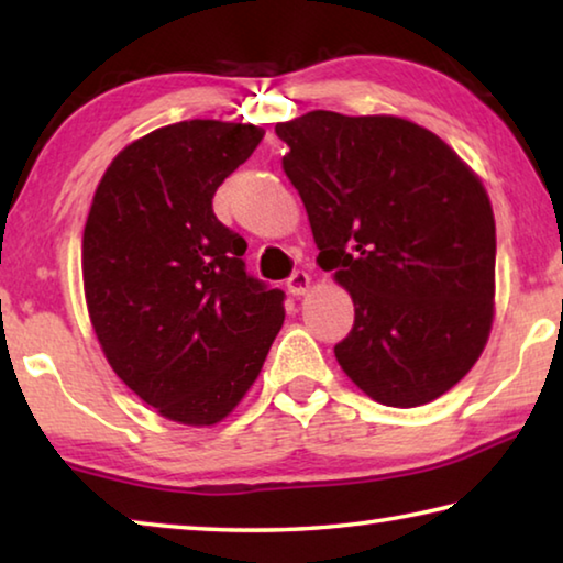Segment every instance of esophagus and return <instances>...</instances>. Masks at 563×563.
I'll use <instances>...</instances> for the list:
<instances>
[{
    "label": "esophagus",
    "instance_id": "1",
    "mask_svg": "<svg viewBox=\"0 0 563 563\" xmlns=\"http://www.w3.org/2000/svg\"><path fill=\"white\" fill-rule=\"evenodd\" d=\"M285 285H288V290L295 295V298H300V295L310 290V275L305 271H295Z\"/></svg>",
    "mask_w": 563,
    "mask_h": 563
}]
</instances>
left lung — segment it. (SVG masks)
I'll return each mask as SVG.
<instances>
[{
    "instance_id": "8db88e82",
    "label": "left lung",
    "mask_w": 563,
    "mask_h": 563,
    "mask_svg": "<svg viewBox=\"0 0 563 563\" xmlns=\"http://www.w3.org/2000/svg\"><path fill=\"white\" fill-rule=\"evenodd\" d=\"M275 133L320 268L355 302L340 367L387 407L432 402L474 367L494 320L497 235L479 176L399 117L310 111Z\"/></svg>"
}]
</instances>
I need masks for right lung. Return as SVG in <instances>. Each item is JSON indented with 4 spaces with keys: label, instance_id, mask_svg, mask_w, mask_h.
<instances>
[{
    "label": "right lung",
    "instance_id": "obj_1",
    "mask_svg": "<svg viewBox=\"0 0 563 563\" xmlns=\"http://www.w3.org/2000/svg\"><path fill=\"white\" fill-rule=\"evenodd\" d=\"M263 133L213 119L146 133L111 161L84 228V292L103 355L180 424L231 415L285 320V292L245 273V241L213 213L218 186Z\"/></svg>",
    "mask_w": 563,
    "mask_h": 563
}]
</instances>
